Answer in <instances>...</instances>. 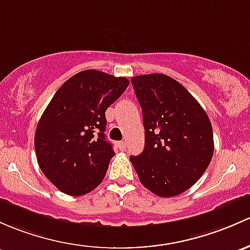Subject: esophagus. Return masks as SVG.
<instances>
[{
	"instance_id": "34e87169",
	"label": "esophagus",
	"mask_w": 250,
	"mask_h": 250,
	"mask_svg": "<svg viewBox=\"0 0 250 250\" xmlns=\"http://www.w3.org/2000/svg\"><path fill=\"white\" fill-rule=\"evenodd\" d=\"M118 147H120V149L125 151V147H127V143H125V141H120V143H118Z\"/></svg>"
}]
</instances>
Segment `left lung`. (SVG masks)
I'll use <instances>...</instances> for the list:
<instances>
[{"mask_svg": "<svg viewBox=\"0 0 250 250\" xmlns=\"http://www.w3.org/2000/svg\"><path fill=\"white\" fill-rule=\"evenodd\" d=\"M130 81L145 127V148L130 162L149 191L162 198L178 195L195 185L211 163V121L175 79L156 73Z\"/></svg>", "mask_w": 250, "mask_h": 250, "instance_id": "left-lung-1", "label": "left lung"}]
</instances>
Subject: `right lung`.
Returning <instances> with one entry per match:
<instances>
[{"mask_svg":"<svg viewBox=\"0 0 250 250\" xmlns=\"http://www.w3.org/2000/svg\"><path fill=\"white\" fill-rule=\"evenodd\" d=\"M128 85L127 78L83 70L63 83L44 110L35 135L37 160L62 193L83 195L103 181L115 154L105 140V111Z\"/></svg>","mask_w":250,"mask_h":250,"instance_id":"1","label":"right lung"}]
</instances>
